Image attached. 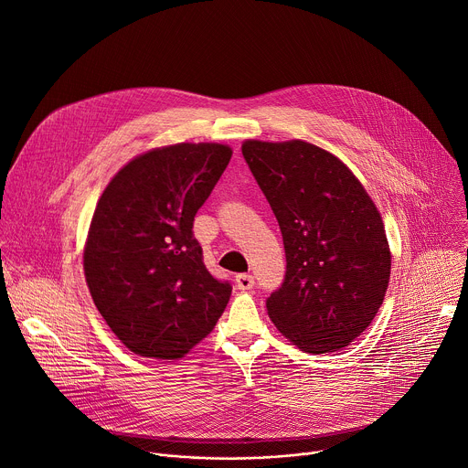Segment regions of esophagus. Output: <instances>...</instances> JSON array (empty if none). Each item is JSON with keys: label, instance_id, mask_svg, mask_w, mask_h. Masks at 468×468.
<instances>
[{"label": "esophagus", "instance_id": "34e87169", "mask_svg": "<svg viewBox=\"0 0 468 468\" xmlns=\"http://www.w3.org/2000/svg\"><path fill=\"white\" fill-rule=\"evenodd\" d=\"M235 283H237V289H240V291H250V289L255 285V280H253V276H250V274H239V276L235 278Z\"/></svg>", "mask_w": 468, "mask_h": 468}]
</instances>
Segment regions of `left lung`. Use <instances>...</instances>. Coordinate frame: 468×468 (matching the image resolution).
I'll return each mask as SVG.
<instances>
[{
  "instance_id": "8db88e82",
  "label": "left lung",
  "mask_w": 468,
  "mask_h": 468,
  "mask_svg": "<svg viewBox=\"0 0 468 468\" xmlns=\"http://www.w3.org/2000/svg\"><path fill=\"white\" fill-rule=\"evenodd\" d=\"M242 155L278 218L287 272L266 300L302 352L352 345L379 311L390 280L381 215L356 174L327 150L292 139H248Z\"/></svg>"
}]
</instances>
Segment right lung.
<instances>
[{
	"label": "right lung",
	"instance_id": "1",
	"mask_svg": "<svg viewBox=\"0 0 468 468\" xmlns=\"http://www.w3.org/2000/svg\"><path fill=\"white\" fill-rule=\"evenodd\" d=\"M233 150L179 143L125 163L100 196L83 251L85 280L133 354L181 359L222 316L231 285L204 264L192 222Z\"/></svg>",
	"mask_w": 468,
	"mask_h": 468
}]
</instances>
